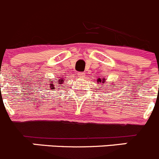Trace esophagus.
Returning a JSON list of instances; mask_svg holds the SVG:
<instances>
[{
  "instance_id": "1",
  "label": "esophagus",
  "mask_w": 159,
  "mask_h": 159,
  "mask_svg": "<svg viewBox=\"0 0 159 159\" xmlns=\"http://www.w3.org/2000/svg\"><path fill=\"white\" fill-rule=\"evenodd\" d=\"M77 75H78V76L79 77V78H84V76H85V75H84V73H82V72H78V73H77Z\"/></svg>"
}]
</instances>
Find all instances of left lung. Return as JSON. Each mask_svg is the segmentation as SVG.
<instances>
[{
  "instance_id": "1",
  "label": "left lung",
  "mask_w": 159,
  "mask_h": 159,
  "mask_svg": "<svg viewBox=\"0 0 159 159\" xmlns=\"http://www.w3.org/2000/svg\"><path fill=\"white\" fill-rule=\"evenodd\" d=\"M96 81L98 82V84H103H103L106 82V80H105V78H98V79L96 80ZM112 84H113V85L111 86V87H113L114 85H115L114 84H111V85ZM103 85H102V86H103Z\"/></svg>"
}]
</instances>
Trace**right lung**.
Returning a JSON list of instances; mask_svg holds the SVG:
<instances>
[{"instance_id": "obj_1", "label": "right lung", "mask_w": 159, "mask_h": 159, "mask_svg": "<svg viewBox=\"0 0 159 159\" xmlns=\"http://www.w3.org/2000/svg\"><path fill=\"white\" fill-rule=\"evenodd\" d=\"M54 81H56L55 80H52V81H49L48 82V84L47 85V87H49V89H51V91H52V90L56 89H60L62 87V84H63V83L64 82V79H63V78H59V79L58 80L57 82H54ZM49 85L50 86L48 87V85Z\"/></svg>"}]
</instances>
